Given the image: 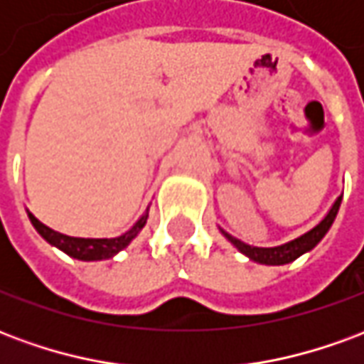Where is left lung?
I'll use <instances>...</instances> for the list:
<instances>
[{"label": "left lung", "mask_w": 364, "mask_h": 364, "mask_svg": "<svg viewBox=\"0 0 364 364\" xmlns=\"http://www.w3.org/2000/svg\"><path fill=\"white\" fill-rule=\"evenodd\" d=\"M341 198H343V195L336 198V203L331 205L328 214L312 230H308L302 236L294 237V240H290L287 244L273 245V247H257V245H250L242 242V240H237V237L230 236L228 232H224L222 228L220 232L230 244L237 247V252L244 253L245 257H250L255 263H261V265H287V263H292L294 259H298L300 255L312 252L314 247L320 244L321 237L328 234V230L331 228V224L336 220L337 210L341 206Z\"/></svg>", "instance_id": "left-lung-1"}]
</instances>
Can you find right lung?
Returning a JSON list of instances; mask_svg holds the SVG:
<instances>
[{"label":"right lung","mask_w":364,"mask_h":364,"mask_svg":"<svg viewBox=\"0 0 364 364\" xmlns=\"http://www.w3.org/2000/svg\"><path fill=\"white\" fill-rule=\"evenodd\" d=\"M150 208V206H148ZM148 208L146 213L136 220V224L130 230H127L124 234L114 237H75V236H66V234H60L56 230L48 228L46 224L36 218L35 214L28 213V220L35 226V230L41 236L54 247H58L62 252L80 261H101V259H111L117 253L122 252L132 240H134L140 230L146 226L148 220Z\"/></svg>","instance_id":"add662e5"}]
</instances>
